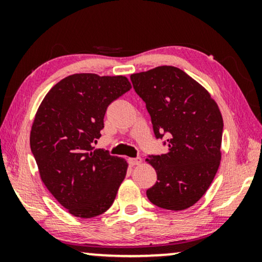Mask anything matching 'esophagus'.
<instances>
[{"mask_svg": "<svg viewBox=\"0 0 262 262\" xmlns=\"http://www.w3.org/2000/svg\"><path fill=\"white\" fill-rule=\"evenodd\" d=\"M142 163V159L141 157H135V159H128V164L130 166H138V164Z\"/></svg>", "mask_w": 262, "mask_h": 262, "instance_id": "1", "label": "esophagus"}]
</instances>
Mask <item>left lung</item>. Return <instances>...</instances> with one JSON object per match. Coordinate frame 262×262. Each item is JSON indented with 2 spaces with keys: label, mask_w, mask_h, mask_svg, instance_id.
Wrapping results in <instances>:
<instances>
[{
  "label": "left lung",
  "mask_w": 262,
  "mask_h": 262,
  "mask_svg": "<svg viewBox=\"0 0 262 262\" xmlns=\"http://www.w3.org/2000/svg\"><path fill=\"white\" fill-rule=\"evenodd\" d=\"M131 81L151 117L155 137H168V152L145 160L157 174L148 199L166 210L188 209L205 194L220 167L221 111L210 93L179 68L157 67L132 74Z\"/></svg>",
  "instance_id": "1"
}]
</instances>
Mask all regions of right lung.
<instances>
[{"label": "right lung", "mask_w": 262, "mask_h": 262, "mask_svg": "<svg viewBox=\"0 0 262 262\" xmlns=\"http://www.w3.org/2000/svg\"><path fill=\"white\" fill-rule=\"evenodd\" d=\"M131 89L125 76L74 74L45 95L32 125L30 144L46 188L73 216L107 211L125 179L127 162L94 149L111 102Z\"/></svg>", "instance_id": "right-lung-1"}]
</instances>
